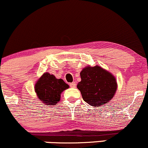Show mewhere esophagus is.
Returning a JSON list of instances; mask_svg holds the SVG:
<instances>
[{"label": "esophagus", "mask_w": 148, "mask_h": 148, "mask_svg": "<svg viewBox=\"0 0 148 148\" xmlns=\"http://www.w3.org/2000/svg\"><path fill=\"white\" fill-rule=\"evenodd\" d=\"M76 85H77V83H76L75 82L70 83V84H69V86H70V87H71V88L76 87Z\"/></svg>", "instance_id": "esophagus-1"}]
</instances>
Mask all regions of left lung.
Listing matches in <instances>:
<instances>
[{
  "label": "left lung",
  "instance_id": "8db88e82",
  "mask_svg": "<svg viewBox=\"0 0 148 148\" xmlns=\"http://www.w3.org/2000/svg\"><path fill=\"white\" fill-rule=\"evenodd\" d=\"M82 81L77 88L84 101L94 107L108 103L117 88L116 79L111 73L99 66H86L80 73Z\"/></svg>",
  "mask_w": 148,
  "mask_h": 148
}]
</instances>
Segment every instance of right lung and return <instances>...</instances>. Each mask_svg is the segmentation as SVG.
<instances>
[{"instance_id": "add662e5", "label": "right lung", "mask_w": 148, "mask_h": 148, "mask_svg": "<svg viewBox=\"0 0 148 148\" xmlns=\"http://www.w3.org/2000/svg\"><path fill=\"white\" fill-rule=\"evenodd\" d=\"M68 88L69 86L62 79L45 73L36 84L35 91L40 101L47 105H55L60 100L61 92Z\"/></svg>"}]
</instances>
